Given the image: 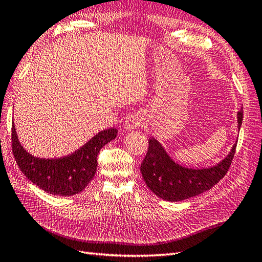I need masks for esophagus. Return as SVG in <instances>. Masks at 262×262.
<instances>
[{"instance_id": "esophagus-1", "label": "esophagus", "mask_w": 262, "mask_h": 262, "mask_svg": "<svg viewBox=\"0 0 262 262\" xmlns=\"http://www.w3.org/2000/svg\"><path fill=\"white\" fill-rule=\"evenodd\" d=\"M143 123L144 122H143V117L142 116H140V115H132V116H129L128 118L126 119L124 128L126 130H133V129L137 128V127L142 126Z\"/></svg>"}]
</instances>
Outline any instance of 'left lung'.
I'll return each mask as SVG.
<instances>
[{
    "label": "left lung",
    "mask_w": 262,
    "mask_h": 262,
    "mask_svg": "<svg viewBox=\"0 0 262 262\" xmlns=\"http://www.w3.org/2000/svg\"><path fill=\"white\" fill-rule=\"evenodd\" d=\"M244 112L237 113L238 132L243 124ZM148 151L140 166L147 187L166 201H182L200 195L218 184L231 165L237 140L220 163L208 168H189L176 163L156 138L149 140Z\"/></svg>",
    "instance_id": "obj_1"
}]
</instances>
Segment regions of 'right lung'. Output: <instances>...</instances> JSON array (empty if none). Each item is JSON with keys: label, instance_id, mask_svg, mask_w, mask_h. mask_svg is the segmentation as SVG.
Segmentation results:
<instances>
[{"label": "right lung", "instance_id": "right-lung-1", "mask_svg": "<svg viewBox=\"0 0 262 262\" xmlns=\"http://www.w3.org/2000/svg\"><path fill=\"white\" fill-rule=\"evenodd\" d=\"M117 133L116 128L104 129L70 155L41 158L22 146L13 122L12 148L19 169L31 183L51 195L70 197L83 191L93 179L97 169V154L116 138Z\"/></svg>", "mask_w": 262, "mask_h": 262}]
</instances>
